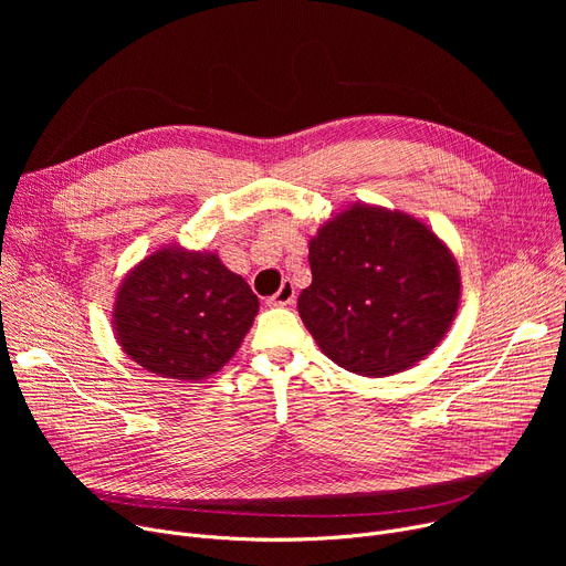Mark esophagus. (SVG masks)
I'll return each instance as SVG.
<instances>
[{
	"instance_id": "1",
	"label": "esophagus",
	"mask_w": 566,
	"mask_h": 566,
	"mask_svg": "<svg viewBox=\"0 0 566 566\" xmlns=\"http://www.w3.org/2000/svg\"><path fill=\"white\" fill-rule=\"evenodd\" d=\"M293 301H295V289H293V284H291L289 280H284L282 286L277 289V293H275L273 298L268 301V303L275 305V307H286V305H291Z\"/></svg>"
}]
</instances>
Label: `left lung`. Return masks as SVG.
I'll return each mask as SVG.
<instances>
[{"instance_id":"1","label":"left lung","mask_w":566,"mask_h":566,"mask_svg":"<svg viewBox=\"0 0 566 566\" xmlns=\"http://www.w3.org/2000/svg\"><path fill=\"white\" fill-rule=\"evenodd\" d=\"M307 259L312 284L298 295L301 318L346 371H406L457 318V256L427 222L399 208L348 203L312 235Z\"/></svg>"}]
</instances>
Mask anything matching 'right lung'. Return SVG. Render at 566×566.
<instances>
[{
    "mask_svg": "<svg viewBox=\"0 0 566 566\" xmlns=\"http://www.w3.org/2000/svg\"><path fill=\"white\" fill-rule=\"evenodd\" d=\"M256 312L250 284L231 273L218 252L163 245L116 286L112 331L146 371L197 382L233 358Z\"/></svg>",
    "mask_w": 566,
    "mask_h": 566,
    "instance_id": "add662e5",
    "label": "right lung"
}]
</instances>
